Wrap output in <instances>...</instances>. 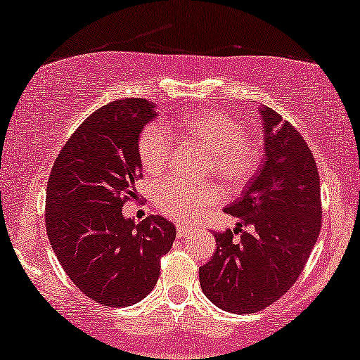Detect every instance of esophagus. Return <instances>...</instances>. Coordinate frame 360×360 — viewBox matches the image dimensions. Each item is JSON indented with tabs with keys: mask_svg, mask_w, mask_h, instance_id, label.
<instances>
[{
	"mask_svg": "<svg viewBox=\"0 0 360 360\" xmlns=\"http://www.w3.org/2000/svg\"><path fill=\"white\" fill-rule=\"evenodd\" d=\"M188 232H190V227L187 224H176V237L184 238Z\"/></svg>",
	"mask_w": 360,
	"mask_h": 360,
	"instance_id": "1",
	"label": "esophagus"
}]
</instances>
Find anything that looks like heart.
Instances as JSON below:
<instances>
[{"instance_id":"obj_1","label":"heart","mask_w":360,"mask_h":360,"mask_svg":"<svg viewBox=\"0 0 360 360\" xmlns=\"http://www.w3.org/2000/svg\"><path fill=\"white\" fill-rule=\"evenodd\" d=\"M179 130L210 153L208 172H214L217 179L229 187H242L259 170L260 145L245 136V125L232 115L215 108L202 110L181 120ZM136 148L141 167L153 175L162 173L170 162V136L158 123H150L143 128ZM220 197V188L215 185L188 184L180 179L163 181L155 193V200L163 214L184 221L197 220Z\"/></svg>"}]
</instances>
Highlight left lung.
I'll list each match as a JSON object with an SVG mask.
<instances>
[{
	"instance_id": "8db88e82",
	"label": "left lung",
	"mask_w": 360,
	"mask_h": 360,
	"mask_svg": "<svg viewBox=\"0 0 360 360\" xmlns=\"http://www.w3.org/2000/svg\"><path fill=\"white\" fill-rule=\"evenodd\" d=\"M257 112L264 158L240 197L225 208L238 219L237 227L214 235L215 254L198 270L207 299L232 314L259 312L281 299L321 232V181L307 143L272 108L260 105Z\"/></svg>"
}]
</instances>
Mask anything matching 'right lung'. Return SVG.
<instances>
[{"mask_svg":"<svg viewBox=\"0 0 360 360\" xmlns=\"http://www.w3.org/2000/svg\"><path fill=\"white\" fill-rule=\"evenodd\" d=\"M143 98L112 101L90 115L58 153L46 187V232L66 275L95 302H140L160 275L176 229L160 215H123L141 176L139 139L157 118Z\"/></svg>","mask_w":360,"mask_h":360,"instance_id":"1","label":"right lung"}]
</instances>
